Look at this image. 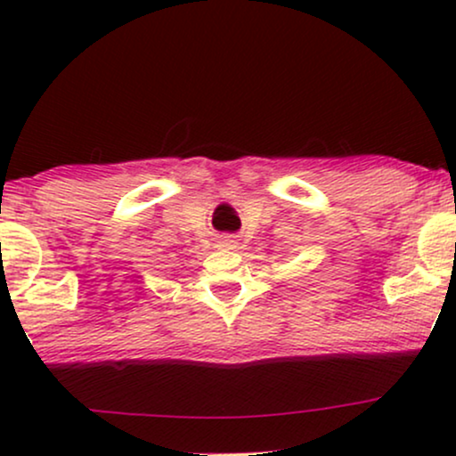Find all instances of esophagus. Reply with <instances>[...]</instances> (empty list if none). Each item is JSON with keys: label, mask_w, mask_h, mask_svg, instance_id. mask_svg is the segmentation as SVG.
<instances>
[{"label": "esophagus", "mask_w": 456, "mask_h": 456, "mask_svg": "<svg viewBox=\"0 0 456 456\" xmlns=\"http://www.w3.org/2000/svg\"><path fill=\"white\" fill-rule=\"evenodd\" d=\"M235 246H238V240L232 238V235H223V238L218 240V248L223 250H233Z\"/></svg>", "instance_id": "1"}]
</instances>
